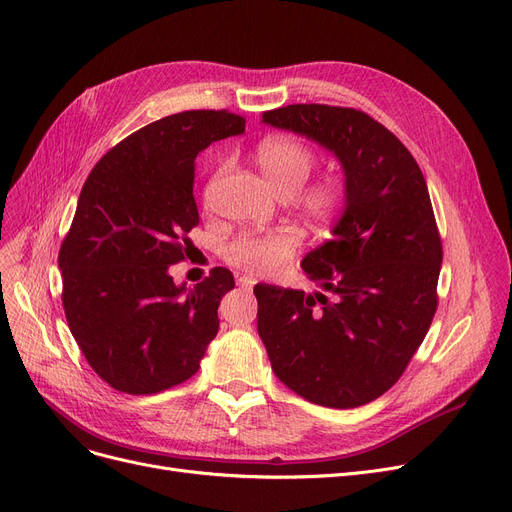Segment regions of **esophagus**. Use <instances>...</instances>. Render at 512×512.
<instances>
[{"label":"esophagus","instance_id":"34e87169","mask_svg":"<svg viewBox=\"0 0 512 512\" xmlns=\"http://www.w3.org/2000/svg\"><path fill=\"white\" fill-rule=\"evenodd\" d=\"M237 283H239V287H243V289H250V287H254V279L252 277H246V275H243V277H239L237 279Z\"/></svg>","mask_w":512,"mask_h":512}]
</instances>
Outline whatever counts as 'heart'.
Returning a JSON list of instances; mask_svg holds the SVG:
<instances>
[{
    "mask_svg": "<svg viewBox=\"0 0 512 512\" xmlns=\"http://www.w3.org/2000/svg\"><path fill=\"white\" fill-rule=\"evenodd\" d=\"M254 160L266 183L279 196L287 198L308 181L316 156L304 141L277 135L258 143ZM296 196L300 208L314 221H329L346 202L344 185L337 179H323L301 189ZM300 246L302 233L298 229H281L269 235H241L227 243L225 258L235 269L252 277H262L281 271L296 256Z\"/></svg>",
    "mask_w": 512,
    "mask_h": 512,
    "instance_id": "heart-1",
    "label": "heart"
}]
</instances>
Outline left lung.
Instances as JSON below:
<instances>
[{"label":"left lung","instance_id":"obj_1","mask_svg":"<svg viewBox=\"0 0 512 512\" xmlns=\"http://www.w3.org/2000/svg\"><path fill=\"white\" fill-rule=\"evenodd\" d=\"M262 123L329 150L346 202L333 239L302 260L323 291L256 285L258 335L275 375L308 402H373L400 379L437 308L442 239L425 177L392 131L354 108L294 104Z\"/></svg>","mask_w":512,"mask_h":512}]
</instances>
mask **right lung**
<instances>
[{
  "label": "right lung",
  "instance_id": "1",
  "mask_svg": "<svg viewBox=\"0 0 512 512\" xmlns=\"http://www.w3.org/2000/svg\"><path fill=\"white\" fill-rule=\"evenodd\" d=\"M227 110H187L120 141L89 173L62 241V304L89 367L118 392L145 396L196 375L235 287L216 266L187 287L170 266L200 223L193 162L212 141L241 135Z\"/></svg>",
  "mask_w": 512,
  "mask_h": 512
}]
</instances>
